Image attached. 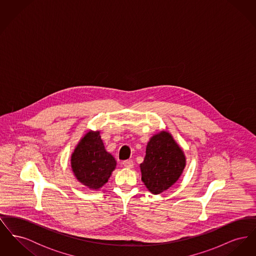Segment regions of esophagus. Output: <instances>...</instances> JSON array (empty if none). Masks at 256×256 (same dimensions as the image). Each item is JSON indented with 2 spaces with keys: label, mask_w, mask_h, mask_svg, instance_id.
<instances>
[{
  "label": "esophagus",
  "mask_w": 256,
  "mask_h": 256,
  "mask_svg": "<svg viewBox=\"0 0 256 256\" xmlns=\"http://www.w3.org/2000/svg\"><path fill=\"white\" fill-rule=\"evenodd\" d=\"M122 165L124 167L126 168H128V169H132L134 167V161L132 160H124L122 162Z\"/></svg>",
  "instance_id": "esophagus-1"
}]
</instances>
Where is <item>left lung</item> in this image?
Returning a JSON list of instances; mask_svg holds the SVG:
<instances>
[{"mask_svg": "<svg viewBox=\"0 0 256 256\" xmlns=\"http://www.w3.org/2000/svg\"><path fill=\"white\" fill-rule=\"evenodd\" d=\"M185 166L182 146L169 132L161 130L146 144V156L140 164L142 182L152 194L158 195L178 180Z\"/></svg>", "mask_w": 256, "mask_h": 256, "instance_id": "left-lung-1", "label": "left lung"}]
</instances>
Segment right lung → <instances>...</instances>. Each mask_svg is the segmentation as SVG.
Wrapping results in <instances>:
<instances>
[{
  "label": "right lung",
  "mask_w": 256,
  "mask_h": 256,
  "mask_svg": "<svg viewBox=\"0 0 256 256\" xmlns=\"http://www.w3.org/2000/svg\"><path fill=\"white\" fill-rule=\"evenodd\" d=\"M100 130L87 132L71 154V168L76 178L91 190L98 191L108 182L117 162L106 152Z\"/></svg>",
  "instance_id": "obj_1"
}]
</instances>
